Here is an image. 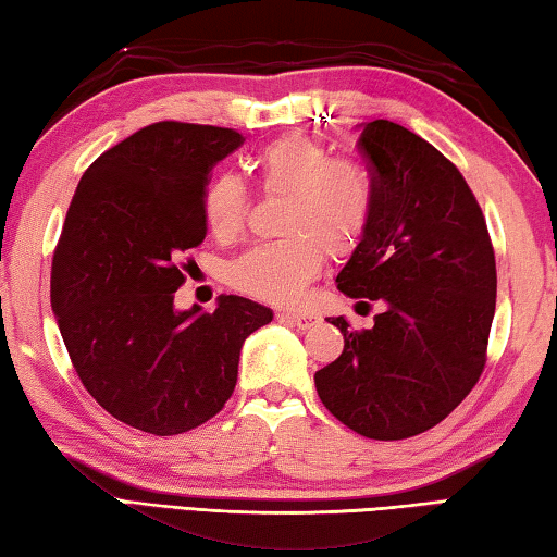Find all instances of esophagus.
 <instances>
[{
	"instance_id": "esophagus-1",
	"label": "esophagus",
	"mask_w": 557,
	"mask_h": 557,
	"mask_svg": "<svg viewBox=\"0 0 557 557\" xmlns=\"http://www.w3.org/2000/svg\"><path fill=\"white\" fill-rule=\"evenodd\" d=\"M278 319L294 323V326H298V329H311L319 315L311 311H278Z\"/></svg>"
}]
</instances>
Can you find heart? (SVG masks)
Instances as JSON below:
<instances>
[{
    "instance_id": "heart-1",
    "label": "heart",
    "mask_w": 557,
    "mask_h": 557,
    "mask_svg": "<svg viewBox=\"0 0 557 557\" xmlns=\"http://www.w3.org/2000/svg\"><path fill=\"white\" fill-rule=\"evenodd\" d=\"M269 196H286L281 242L253 246L228 267V284L261 301L288 304L319 276L326 253L344 259L363 242L373 216V184L358 161L331 157L308 136H284L251 159ZM207 226L219 242H236L251 211V194L221 171L201 196Z\"/></svg>"
}]
</instances>
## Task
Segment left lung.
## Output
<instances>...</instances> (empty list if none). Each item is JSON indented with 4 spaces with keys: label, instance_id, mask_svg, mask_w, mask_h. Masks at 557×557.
<instances>
[{
    "label": "left lung",
    "instance_id": "obj_1",
    "mask_svg": "<svg viewBox=\"0 0 557 557\" xmlns=\"http://www.w3.org/2000/svg\"><path fill=\"white\" fill-rule=\"evenodd\" d=\"M373 216L338 273L346 296L383 313L350 331L315 391L350 431L404 441L453 413L481 379L495 313V251L475 194L450 159L406 126L368 122L358 139Z\"/></svg>",
    "mask_w": 557,
    "mask_h": 557
}]
</instances>
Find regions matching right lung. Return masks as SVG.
Masks as SVG:
<instances>
[{
    "label": "right lung",
    "instance_id": "add662e5",
    "mask_svg": "<svg viewBox=\"0 0 557 557\" xmlns=\"http://www.w3.org/2000/svg\"><path fill=\"white\" fill-rule=\"evenodd\" d=\"M236 129L157 122L84 171L51 259V308L84 388L126 425L176 435L207 423L236 386L246 336L271 308L221 296L176 311L191 249L207 238L201 196Z\"/></svg>",
    "mask_w": 557,
    "mask_h": 557
}]
</instances>
